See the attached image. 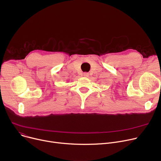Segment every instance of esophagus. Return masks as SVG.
Instances as JSON below:
<instances>
[{"label": "esophagus", "instance_id": "34e87169", "mask_svg": "<svg viewBox=\"0 0 161 161\" xmlns=\"http://www.w3.org/2000/svg\"><path fill=\"white\" fill-rule=\"evenodd\" d=\"M83 75L85 76V77H88L89 74L87 72H85V73H83Z\"/></svg>", "mask_w": 161, "mask_h": 161}]
</instances>
